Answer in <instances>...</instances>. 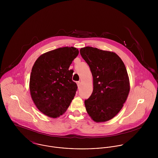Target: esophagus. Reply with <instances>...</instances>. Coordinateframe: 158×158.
<instances>
[{
    "label": "esophagus",
    "instance_id": "esophagus-1",
    "mask_svg": "<svg viewBox=\"0 0 158 158\" xmlns=\"http://www.w3.org/2000/svg\"><path fill=\"white\" fill-rule=\"evenodd\" d=\"M77 84L78 87L80 88V81H77Z\"/></svg>",
    "mask_w": 158,
    "mask_h": 158
}]
</instances>
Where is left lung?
<instances>
[{
    "mask_svg": "<svg viewBox=\"0 0 158 158\" xmlns=\"http://www.w3.org/2000/svg\"><path fill=\"white\" fill-rule=\"evenodd\" d=\"M81 56L89 65L93 77V91L85 100L92 120L108 121L121 110L129 92L130 82L125 66L115 53L92 47L81 48Z\"/></svg>",
    "mask_w": 158,
    "mask_h": 158,
    "instance_id": "left-lung-1",
    "label": "left lung"
}]
</instances>
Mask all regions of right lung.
<instances>
[{
	"label": "right lung",
	"mask_w": 158,
	"mask_h": 158,
	"mask_svg": "<svg viewBox=\"0 0 158 158\" xmlns=\"http://www.w3.org/2000/svg\"><path fill=\"white\" fill-rule=\"evenodd\" d=\"M79 51L73 47H60L41 55L30 74V90L37 108L56 118L66 112L73 99L77 85L69 68Z\"/></svg>",
	"instance_id": "1"
}]
</instances>
